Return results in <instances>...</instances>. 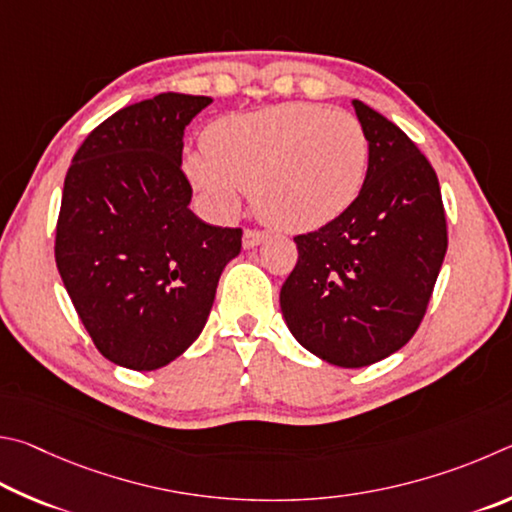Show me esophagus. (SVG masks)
Returning a JSON list of instances; mask_svg holds the SVG:
<instances>
[{
	"mask_svg": "<svg viewBox=\"0 0 512 512\" xmlns=\"http://www.w3.org/2000/svg\"><path fill=\"white\" fill-rule=\"evenodd\" d=\"M267 238L265 231H258V229H247L245 233H242V247L245 249H254L261 245V242Z\"/></svg>",
	"mask_w": 512,
	"mask_h": 512,
	"instance_id": "1",
	"label": "esophagus"
}]
</instances>
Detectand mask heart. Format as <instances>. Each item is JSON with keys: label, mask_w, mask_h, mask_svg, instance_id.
<instances>
[{"label": "heart", "mask_w": 512, "mask_h": 512, "mask_svg": "<svg viewBox=\"0 0 512 512\" xmlns=\"http://www.w3.org/2000/svg\"><path fill=\"white\" fill-rule=\"evenodd\" d=\"M204 152L186 157V175L222 215L251 191L258 218L301 233L339 218L362 193L369 134L357 116L310 103H283L215 119Z\"/></svg>", "instance_id": "obj_1"}]
</instances>
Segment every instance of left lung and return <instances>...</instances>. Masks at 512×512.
Segmentation results:
<instances>
[{"label": "left lung", "instance_id": "obj_1", "mask_svg": "<svg viewBox=\"0 0 512 512\" xmlns=\"http://www.w3.org/2000/svg\"><path fill=\"white\" fill-rule=\"evenodd\" d=\"M353 107L371 146L362 193L294 238L299 261L281 288L294 339L344 369L380 362L414 337L447 251L432 164L396 123L362 101Z\"/></svg>", "mask_w": 512, "mask_h": 512}]
</instances>
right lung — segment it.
Masks as SVG:
<instances>
[{
    "instance_id": "right-lung-1",
    "label": "right lung",
    "mask_w": 512,
    "mask_h": 512,
    "mask_svg": "<svg viewBox=\"0 0 512 512\" xmlns=\"http://www.w3.org/2000/svg\"><path fill=\"white\" fill-rule=\"evenodd\" d=\"M209 96L166 92L114 112L76 150L62 188L56 265L94 346L132 371L182 355L209 319L240 229L188 209L184 130Z\"/></svg>"
}]
</instances>
